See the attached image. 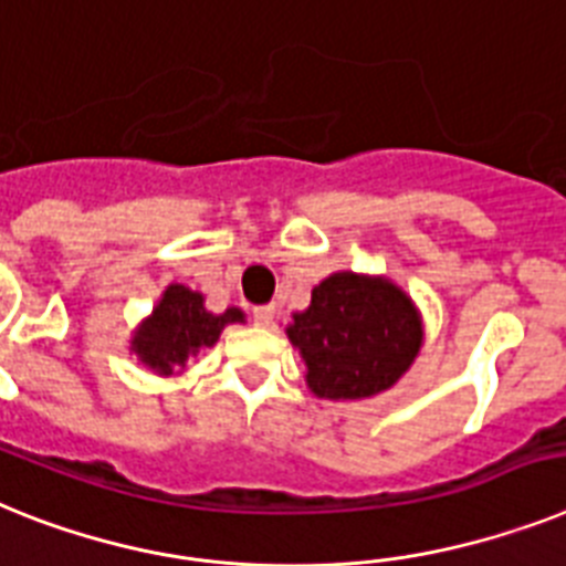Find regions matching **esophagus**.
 I'll return each mask as SVG.
<instances>
[{"mask_svg":"<svg viewBox=\"0 0 566 566\" xmlns=\"http://www.w3.org/2000/svg\"><path fill=\"white\" fill-rule=\"evenodd\" d=\"M273 313H275V307H270V305H261V307H253V322L255 325H270V322H273Z\"/></svg>","mask_w":566,"mask_h":566,"instance_id":"34e87169","label":"esophagus"}]
</instances>
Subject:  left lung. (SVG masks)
Returning <instances> with one entry per match:
<instances>
[{
    "mask_svg": "<svg viewBox=\"0 0 566 566\" xmlns=\"http://www.w3.org/2000/svg\"><path fill=\"white\" fill-rule=\"evenodd\" d=\"M319 400H368L411 368L422 348V313L388 275L339 270L284 327Z\"/></svg>",
    "mask_w": 566,
    "mask_h": 566,
    "instance_id": "obj_1",
    "label": "left lung"
}]
</instances>
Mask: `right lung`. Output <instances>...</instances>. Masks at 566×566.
<instances>
[{
	"label": "right lung",
	"mask_w": 566,
	"mask_h": 566,
	"mask_svg": "<svg viewBox=\"0 0 566 566\" xmlns=\"http://www.w3.org/2000/svg\"><path fill=\"white\" fill-rule=\"evenodd\" d=\"M203 302V293L189 291L187 284H169L149 316L132 331L129 350L137 363L158 377H178L187 371L189 356L212 348L227 325L247 322L241 307L212 313Z\"/></svg>",
	"instance_id": "obj_1"
}]
</instances>
